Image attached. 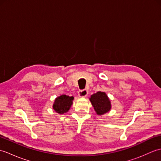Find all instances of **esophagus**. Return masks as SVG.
I'll return each instance as SVG.
<instances>
[{"mask_svg": "<svg viewBox=\"0 0 161 161\" xmlns=\"http://www.w3.org/2000/svg\"><path fill=\"white\" fill-rule=\"evenodd\" d=\"M88 93V91L87 89L80 90V91H79V92H78V95L80 97H84L87 96Z\"/></svg>", "mask_w": 161, "mask_h": 161, "instance_id": "1", "label": "esophagus"}]
</instances>
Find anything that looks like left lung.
<instances>
[{
	"mask_svg": "<svg viewBox=\"0 0 161 161\" xmlns=\"http://www.w3.org/2000/svg\"><path fill=\"white\" fill-rule=\"evenodd\" d=\"M90 101L97 115H103L111 109V102L104 92L99 91L92 95Z\"/></svg>",
	"mask_w": 161,
	"mask_h": 161,
	"instance_id": "left-lung-1",
	"label": "left lung"
}]
</instances>
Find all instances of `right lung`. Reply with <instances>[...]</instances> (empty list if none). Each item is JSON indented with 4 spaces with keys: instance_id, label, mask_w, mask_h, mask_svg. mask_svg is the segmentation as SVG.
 Returning <instances> with one entry per match:
<instances>
[{
    "instance_id": "add662e5",
    "label": "right lung",
    "mask_w": 161,
    "mask_h": 161,
    "mask_svg": "<svg viewBox=\"0 0 161 161\" xmlns=\"http://www.w3.org/2000/svg\"><path fill=\"white\" fill-rule=\"evenodd\" d=\"M74 97L73 96H68L66 95H62L58 97L54 100L53 109L59 114H64L66 113L70 108L73 104Z\"/></svg>"
}]
</instances>
